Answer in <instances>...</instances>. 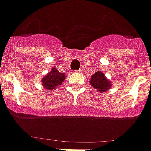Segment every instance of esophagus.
Returning a JSON list of instances; mask_svg holds the SVG:
<instances>
[{
  "instance_id": "34e87169",
  "label": "esophagus",
  "mask_w": 151,
  "mask_h": 151,
  "mask_svg": "<svg viewBox=\"0 0 151 151\" xmlns=\"http://www.w3.org/2000/svg\"><path fill=\"white\" fill-rule=\"evenodd\" d=\"M82 72H83V69H82V68H80V69H78V73H82Z\"/></svg>"
}]
</instances>
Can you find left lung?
<instances>
[{"label": "left lung", "instance_id": "8db88e82", "mask_svg": "<svg viewBox=\"0 0 151 151\" xmlns=\"http://www.w3.org/2000/svg\"><path fill=\"white\" fill-rule=\"evenodd\" d=\"M89 83L93 88L99 93H107L112 87V83L107 78L102 71L95 72V73L91 76Z\"/></svg>", "mask_w": 151, "mask_h": 151}]
</instances>
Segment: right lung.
<instances>
[{"label": "right lung", "instance_id": "right-lung-1", "mask_svg": "<svg viewBox=\"0 0 151 151\" xmlns=\"http://www.w3.org/2000/svg\"><path fill=\"white\" fill-rule=\"evenodd\" d=\"M65 73H62L56 68H52L51 72L43 77L41 82L43 88L47 90H54L58 86L61 85L66 78Z\"/></svg>", "mask_w": 151, "mask_h": 151}]
</instances>
